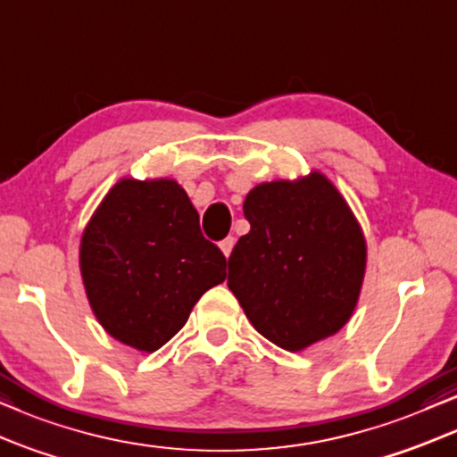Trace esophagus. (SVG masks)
Masks as SVG:
<instances>
[{
	"instance_id": "esophagus-1",
	"label": "esophagus",
	"mask_w": 457,
	"mask_h": 457,
	"mask_svg": "<svg viewBox=\"0 0 457 457\" xmlns=\"http://www.w3.org/2000/svg\"><path fill=\"white\" fill-rule=\"evenodd\" d=\"M234 245H236V238H234V236H228V238H223L221 242H219V246H221V251H223L225 257H229V254H232V248H234Z\"/></svg>"
}]
</instances>
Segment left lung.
I'll list each match as a JSON object with an SVG mask.
<instances>
[{"label":"left lung","instance_id":"8db88e82","mask_svg":"<svg viewBox=\"0 0 457 457\" xmlns=\"http://www.w3.org/2000/svg\"><path fill=\"white\" fill-rule=\"evenodd\" d=\"M228 286L273 345L301 351L349 321L366 271V240L349 204L321 173L248 192Z\"/></svg>","mask_w":457,"mask_h":457}]
</instances>
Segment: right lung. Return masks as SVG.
<instances>
[{
  "label": "right lung",
  "mask_w": 457,
  "mask_h": 457,
  "mask_svg": "<svg viewBox=\"0 0 457 457\" xmlns=\"http://www.w3.org/2000/svg\"><path fill=\"white\" fill-rule=\"evenodd\" d=\"M225 263L173 179L119 181L81 240L83 284L97 321L148 353L171 340L200 296L223 282Z\"/></svg>",
  "instance_id": "1"
}]
</instances>
